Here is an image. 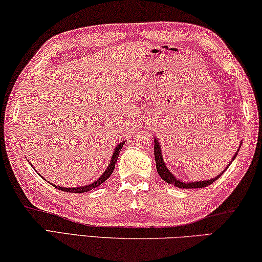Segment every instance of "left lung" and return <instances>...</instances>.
<instances>
[{
  "instance_id": "1",
  "label": "left lung",
  "mask_w": 262,
  "mask_h": 262,
  "mask_svg": "<svg viewBox=\"0 0 262 262\" xmlns=\"http://www.w3.org/2000/svg\"><path fill=\"white\" fill-rule=\"evenodd\" d=\"M238 151H239V149L237 150V152H238ZM237 152H236V155H237ZM236 155L234 156V158H232V160L236 158ZM155 159H156V167H157V170H158V174L160 175V178L163 179L165 182H167L169 184H174L175 187H178V188H182V189L204 188V187H207V185L212 184L214 181L217 180L219 178L221 177V174H220V175H217V177H215V178L212 179V180L201 181V182H189V183L181 182V181L175 179L174 175H172V173H170L169 170L167 169V167H166V166H165L164 160H163V156H161L160 145L158 143V141H157V139H155ZM228 166H229V165H228Z\"/></svg>"
}]
</instances>
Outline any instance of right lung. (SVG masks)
<instances>
[{
	"label": "right lung",
	"instance_id": "1",
	"mask_svg": "<svg viewBox=\"0 0 262 262\" xmlns=\"http://www.w3.org/2000/svg\"><path fill=\"white\" fill-rule=\"evenodd\" d=\"M123 143H125V142H121V143L119 144V145L116 147V150H115V152H113V155H112V158H111V163H110V165L107 166L106 170L102 174V177L99 178L97 181H95L94 183H92V184H88V185H84V187H78V188H61V187H57V185L52 184V183H50V184H51V185H54V187H55L56 189L61 190V191L74 192V193L87 192V191H89V190H93L94 188L98 187V185H101L103 182H105V181H106L108 178H110V175L112 174L113 169H115V166H116V163H117V160H118L119 152L121 151L122 146H123Z\"/></svg>",
	"mask_w": 262,
	"mask_h": 262
}]
</instances>
